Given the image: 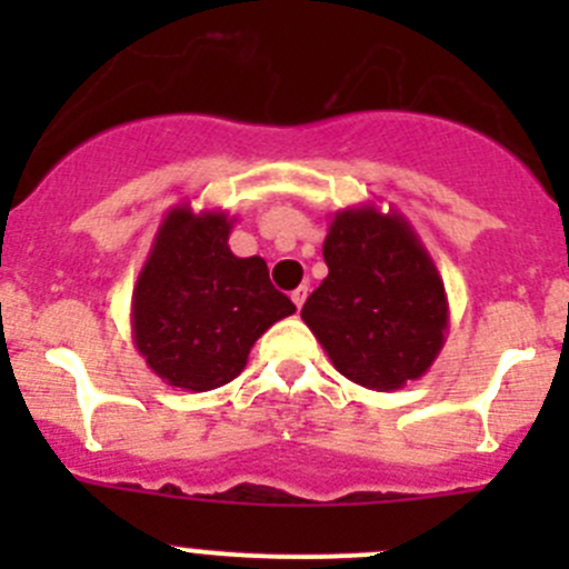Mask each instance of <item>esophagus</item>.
I'll use <instances>...</instances> for the list:
<instances>
[{
	"label": "esophagus",
	"mask_w": 569,
	"mask_h": 569,
	"mask_svg": "<svg viewBox=\"0 0 569 569\" xmlns=\"http://www.w3.org/2000/svg\"><path fill=\"white\" fill-rule=\"evenodd\" d=\"M308 297V286H297L295 291H291V302H295L297 308H302V302H306Z\"/></svg>",
	"instance_id": "34e87169"
}]
</instances>
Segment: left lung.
Segmentation results:
<instances>
[{"label":"left lung","instance_id":"1","mask_svg":"<svg viewBox=\"0 0 569 569\" xmlns=\"http://www.w3.org/2000/svg\"><path fill=\"white\" fill-rule=\"evenodd\" d=\"M327 278L302 306L330 363L369 391H399L432 369L449 332V297L405 214L377 203L336 211Z\"/></svg>","mask_w":569,"mask_h":569}]
</instances>
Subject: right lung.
<instances>
[{"label": "right lung", "mask_w": 569, "mask_h": 569, "mask_svg": "<svg viewBox=\"0 0 569 569\" xmlns=\"http://www.w3.org/2000/svg\"><path fill=\"white\" fill-rule=\"evenodd\" d=\"M237 217L173 206L164 214L131 295V338L168 386L203 393L242 375L252 343L297 311L269 283L261 256L228 248Z\"/></svg>", "instance_id": "1"}]
</instances>
